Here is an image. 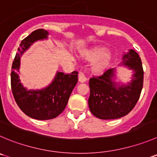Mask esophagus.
Returning <instances> with one entry per match:
<instances>
[{"instance_id":"obj_1","label":"esophagus","mask_w":157,"mask_h":157,"mask_svg":"<svg viewBox=\"0 0 157 157\" xmlns=\"http://www.w3.org/2000/svg\"><path fill=\"white\" fill-rule=\"evenodd\" d=\"M86 80H87V78L85 75L84 73L79 72V74H78V81L80 82H86Z\"/></svg>"}]
</instances>
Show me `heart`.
Returning <instances> with one entry per match:
<instances>
[{"label": "heart", "mask_w": 157, "mask_h": 157, "mask_svg": "<svg viewBox=\"0 0 157 157\" xmlns=\"http://www.w3.org/2000/svg\"><path fill=\"white\" fill-rule=\"evenodd\" d=\"M82 57L87 61H95L92 65V71L99 73L103 71L111 62V55L104 48H94L82 54Z\"/></svg>", "instance_id": "heart-1"}]
</instances>
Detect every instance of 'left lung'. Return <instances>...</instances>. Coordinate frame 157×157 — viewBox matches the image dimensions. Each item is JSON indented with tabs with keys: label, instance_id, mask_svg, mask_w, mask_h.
Here are the masks:
<instances>
[{
	"label": "left lung",
	"instance_id": "left-lung-1",
	"mask_svg": "<svg viewBox=\"0 0 157 157\" xmlns=\"http://www.w3.org/2000/svg\"><path fill=\"white\" fill-rule=\"evenodd\" d=\"M121 65L133 72L130 82L127 84L115 81L116 68L107 70L102 75L89 80V109L98 119H115L126 116L140 98L143 85V69L140 56L130 49L122 56Z\"/></svg>",
	"mask_w": 157,
	"mask_h": 157
}]
</instances>
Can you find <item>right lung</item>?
Listing matches in <instances>:
<instances>
[{
  "label": "right lung",
  "instance_id": "right-lung-1",
  "mask_svg": "<svg viewBox=\"0 0 157 157\" xmlns=\"http://www.w3.org/2000/svg\"><path fill=\"white\" fill-rule=\"evenodd\" d=\"M48 35L45 30L38 29L22 40L13 62L10 74L11 89L17 105L27 116L38 120L52 119L61 114L66 107L70 95L78 82L76 71L70 74L57 71L52 83L41 89L28 90L21 82L17 72L21 55L33 43L47 39Z\"/></svg>",
  "mask_w": 157,
  "mask_h": 157
}]
</instances>
